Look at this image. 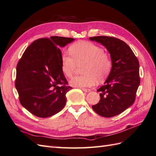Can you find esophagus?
Wrapping results in <instances>:
<instances>
[{"label": "esophagus", "instance_id": "34e87169", "mask_svg": "<svg viewBox=\"0 0 156 156\" xmlns=\"http://www.w3.org/2000/svg\"><path fill=\"white\" fill-rule=\"evenodd\" d=\"M81 90H82V91H84V92H90V90L87 89V88H83V87H82V88H81Z\"/></svg>", "mask_w": 156, "mask_h": 156}]
</instances>
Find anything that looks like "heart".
<instances>
[{
    "label": "heart",
    "instance_id": "heart-1",
    "mask_svg": "<svg viewBox=\"0 0 156 156\" xmlns=\"http://www.w3.org/2000/svg\"><path fill=\"white\" fill-rule=\"evenodd\" d=\"M69 52L72 56L64 53L61 58V70L65 76L72 77L77 65H85V75L74 77L70 81L71 86L90 87L96 84L98 79L102 81L109 75L112 62L101 47L89 41H79L70 47Z\"/></svg>",
    "mask_w": 156,
    "mask_h": 156
}]
</instances>
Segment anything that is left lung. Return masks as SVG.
Here are the masks:
<instances>
[{"label": "left lung", "instance_id": "left-lung-1", "mask_svg": "<svg viewBox=\"0 0 156 156\" xmlns=\"http://www.w3.org/2000/svg\"><path fill=\"white\" fill-rule=\"evenodd\" d=\"M90 40L101 43L109 51L112 67L104 85L97 90L100 100L92 105L95 113L103 117L121 113L133 104L139 86V62L133 51L121 39L95 36Z\"/></svg>", "mask_w": 156, "mask_h": 156}]
</instances>
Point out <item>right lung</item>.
Wrapping results in <instances>:
<instances>
[{
  "mask_svg": "<svg viewBox=\"0 0 156 156\" xmlns=\"http://www.w3.org/2000/svg\"><path fill=\"white\" fill-rule=\"evenodd\" d=\"M73 38L51 36L34 41L27 48L16 67L15 86L20 102L40 118L57 114L65 106L66 94L72 89L61 70L59 48Z\"/></svg>",
  "mask_w": 156,
  "mask_h": 156,
  "instance_id": "right-lung-1",
  "label": "right lung"
}]
</instances>
